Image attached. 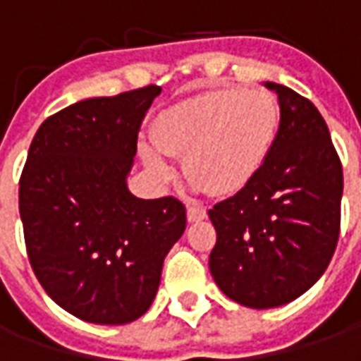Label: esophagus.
Here are the masks:
<instances>
[{
    "label": "esophagus",
    "mask_w": 361,
    "mask_h": 361,
    "mask_svg": "<svg viewBox=\"0 0 361 361\" xmlns=\"http://www.w3.org/2000/svg\"><path fill=\"white\" fill-rule=\"evenodd\" d=\"M207 219V209L199 204H189L188 207V220L189 222H199Z\"/></svg>",
    "instance_id": "1"
}]
</instances>
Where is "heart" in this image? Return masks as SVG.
Here are the masks:
<instances>
[{"instance_id": "1", "label": "heart", "mask_w": 361, "mask_h": 361, "mask_svg": "<svg viewBox=\"0 0 361 361\" xmlns=\"http://www.w3.org/2000/svg\"><path fill=\"white\" fill-rule=\"evenodd\" d=\"M279 121V102L267 90H212L160 114L152 142L166 157L183 158L185 178L195 188L232 195L263 168ZM157 151L142 145V160L160 180H170L172 166Z\"/></svg>"}]
</instances>
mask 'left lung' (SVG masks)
I'll list each match as a JSON object with an SVG mask.
<instances>
[{
    "label": "left lung",
    "instance_id": "8db88e82",
    "mask_svg": "<svg viewBox=\"0 0 361 361\" xmlns=\"http://www.w3.org/2000/svg\"><path fill=\"white\" fill-rule=\"evenodd\" d=\"M265 87L280 106L271 154L245 188L209 211L216 230L212 279L253 310L307 292L326 271L341 232L342 164L325 119L284 85Z\"/></svg>",
    "mask_w": 361,
    "mask_h": 361
}]
</instances>
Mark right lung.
Here are the masks:
<instances>
[{"instance_id":"right-lung-1","label":"right lung","mask_w":361,"mask_h":361,"mask_svg":"<svg viewBox=\"0 0 361 361\" xmlns=\"http://www.w3.org/2000/svg\"><path fill=\"white\" fill-rule=\"evenodd\" d=\"M160 87L89 98L38 127L19 181L30 267L59 307L96 325L147 313L185 230L173 197L127 189L145 114Z\"/></svg>"}]
</instances>
